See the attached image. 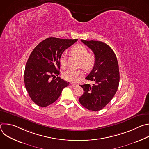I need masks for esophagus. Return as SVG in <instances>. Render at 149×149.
<instances>
[{
  "label": "esophagus",
  "mask_w": 149,
  "mask_h": 149,
  "mask_svg": "<svg viewBox=\"0 0 149 149\" xmlns=\"http://www.w3.org/2000/svg\"><path fill=\"white\" fill-rule=\"evenodd\" d=\"M71 85L72 86V87H78V85L77 84H74V83H72V84H71Z\"/></svg>",
  "instance_id": "34e87169"
}]
</instances>
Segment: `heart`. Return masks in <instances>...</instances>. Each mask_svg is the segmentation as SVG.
<instances>
[{
    "label": "heart",
    "mask_w": 149,
    "mask_h": 149,
    "mask_svg": "<svg viewBox=\"0 0 149 149\" xmlns=\"http://www.w3.org/2000/svg\"><path fill=\"white\" fill-rule=\"evenodd\" d=\"M71 52L81 59V65L85 69H90L93 66L94 59L90 55L86 47L81 45H77L71 49ZM59 64L62 68L67 67L66 57L64 54H62L59 58ZM83 76L84 72L81 70H68L63 74V77L65 80L72 82H78Z\"/></svg>",
    "instance_id": "1"
}]
</instances>
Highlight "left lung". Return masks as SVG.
Here are the masks:
<instances>
[{
	"label": "left lung",
	"mask_w": 149,
	"mask_h": 149,
	"mask_svg": "<svg viewBox=\"0 0 149 149\" xmlns=\"http://www.w3.org/2000/svg\"><path fill=\"white\" fill-rule=\"evenodd\" d=\"M81 42L94 52L95 63L92 71L86 78L94 84L80 86L84 93L79 101L88 110L97 111L110 102L118 90L120 81L118 61L113 49L104 42L83 39Z\"/></svg>",
	"instance_id": "left-lung-1"
}]
</instances>
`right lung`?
I'll list each match as a JSON object with an SVG mask.
<instances>
[{"label":"right lung","instance_id":"right-lung-1","mask_svg":"<svg viewBox=\"0 0 149 149\" xmlns=\"http://www.w3.org/2000/svg\"><path fill=\"white\" fill-rule=\"evenodd\" d=\"M77 40L50 37L40 42L31 52L25 69L24 82L29 97L38 106L45 107L52 104L68 86L69 82L54 77L59 74L61 55Z\"/></svg>","mask_w":149,"mask_h":149}]
</instances>
